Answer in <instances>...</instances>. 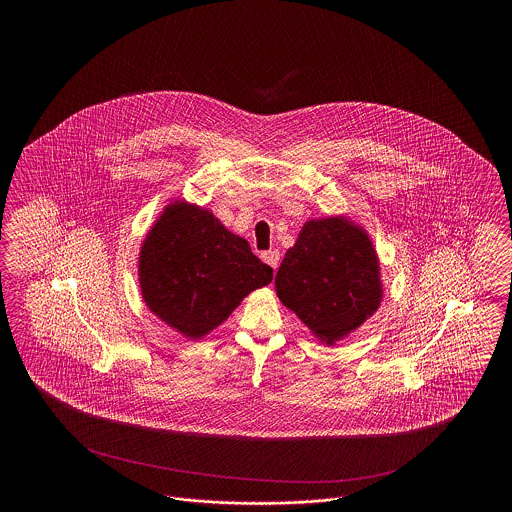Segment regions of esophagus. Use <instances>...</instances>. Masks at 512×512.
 <instances>
[{"label":"esophagus","instance_id":"esophagus-1","mask_svg":"<svg viewBox=\"0 0 512 512\" xmlns=\"http://www.w3.org/2000/svg\"><path fill=\"white\" fill-rule=\"evenodd\" d=\"M261 257H263V261H265L267 265H270V267L274 268V270H276L278 265H280V251H278V249H270V251H265Z\"/></svg>","mask_w":512,"mask_h":512}]
</instances>
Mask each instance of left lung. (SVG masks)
I'll list each match as a JSON object with an SVG mask.
<instances>
[{"instance_id": "1", "label": "left lung", "mask_w": 512, "mask_h": 512, "mask_svg": "<svg viewBox=\"0 0 512 512\" xmlns=\"http://www.w3.org/2000/svg\"><path fill=\"white\" fill-rule=\"evenodd\" d=\"M274 286L284 307L326 345L355 332L384 297L374 244L361 224L343 215L303 224Z\"/></svg>"}]
</instances>
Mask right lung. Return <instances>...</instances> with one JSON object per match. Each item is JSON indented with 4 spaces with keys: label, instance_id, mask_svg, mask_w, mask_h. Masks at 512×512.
Returning <instances> with one entry per match:
<instances>
[{
    "label": "right lung",
    "instance_id": "add662e5",
    "mask_svg": "<svg viewBox=\"0 0 512 512\" xmlns=\"http://www.w3.org/2000/svg\"><path fill=\"white\" fill-rule=\"evenodd\" d=\"M138 280L147 309L195 341L220 326L249 293L270 284L272 268L209 209L176 199L144 238Z\"/></svg>",
    "mask_w": 512,
    "mask_h": 512
}]
</instances>
